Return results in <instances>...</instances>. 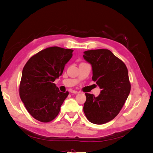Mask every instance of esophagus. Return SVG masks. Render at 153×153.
Segmentation results:
<instances>
[{
    "instance_id": "1",
    "label": "esophagus",
    "mask_w": 153,
    "mask_h": 153,
    "mask_svg": "<svg viewBox=\"0 0 153 153\" xmlns=\"http://www.w3.org/2000/svg\"><path fill=\"white\" fill-rule=\"evenodd\" d=\"M71 93H73V94H78V93H79V92H78V91H75V90H72V91H71Z\"/></svg>"
}]
</instances>
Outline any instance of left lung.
I'll return each instance as SVG.
<instances>
[{
	"label": "left lung",
	"mask_w": 153,
	"mask_h": 153,
	"mask_svg": "<svg viewBox=\"0 0 153 153\" xmlns=\"http://www.w3.org/2000/svg\"><path fill=\"white\" fill-rule=\"evenodd\" d=\"M84 58L92 68V80L101 89L98 96L85 93L84 112L87 119L103 124L117 116L131 90L125 64L107 49L87 50Z\"/></svg>",
	"instance_id": "obj_1"
}]
</instances>
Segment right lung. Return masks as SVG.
<instances>
[{
	"instance_id": "1",
	"label": "right lung",
	"mask_w": 153,
	"mask_h": 153,
	"mask_svg": "<svg viewBox=\"0 0 153 153\" xmlns=\"http://www.w3.org/2000/svg\"><path fill=\"white\" fill-rule=\"evenodd\" d=\"M73 50L49 47L32 56L22 71L19 87L21 100L29 113L38 121H52L69 94L62 92L53 82L61 76Z\"/></svg>"
}]
</instances>
